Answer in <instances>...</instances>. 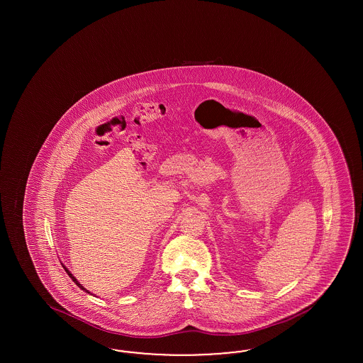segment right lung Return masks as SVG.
<instances>
[{"label": "right lung", "instance_id": "add662e5", "mask_svg": "<svg viewBox=\"0 0 363 363\" xmlns=\"http://www.w3.org/2000/svg\"><path fill=\"white\" fill-rule=\"evenodd\" d=\"M65 271H67V274H68V275H69L70 279H72V280H73V281H74V283H76V284H77V286H79V287H80V289H82V290H84V291H86V293H89V291H88V290H86V289H84V287H83V286H82V284H80V283H79V281H77V280H76V277H73V275H72V274H70L69 271H68V269H67V268H65Z\"/></svg>", "mask_w": 363, "mask_h": 363}]
</instances>
